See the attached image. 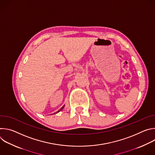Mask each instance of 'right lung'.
<instances>
[{
  "instance_id": "1",
  "label": "right lung",
  "mask_w": 155,
  "mask_h": 155,
  "mask_svg": "<svg viewBox=\"0 0 155 155\" xmlns=\"http://www.w3.org/2000/svg\"><path fill=\"white\" fill-rule=\"evenodd\" d=\"M63 108H64V107H62V108H61L60 110H58V112H56V114H57V113H58V112H59V111H61V110H62V109ZM54 114H55V113H54Z\"/></svg>"
}]
</instances>
